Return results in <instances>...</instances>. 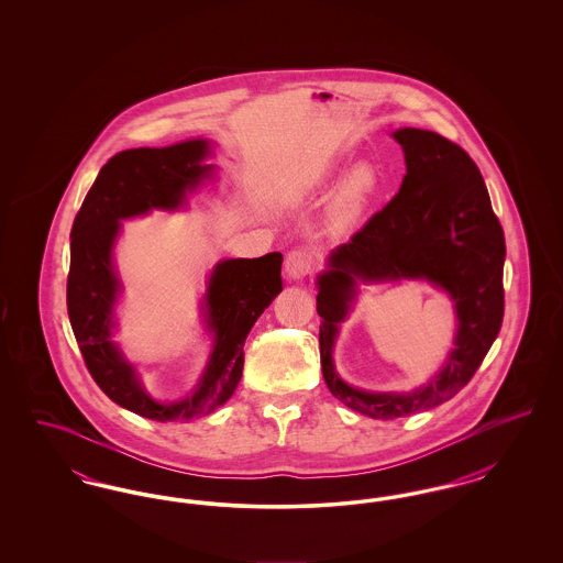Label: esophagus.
Wrapping results in <instances>:
<instances>
[{
	"label": "esophagus",
	"instance_id": "34e87169",
	"mask_svg": "<svg viewBox=\"0 0 563 563\" xmlns=\"http://www.w3.org/2000/svg\"><path fill=\"white\" fill-rule=\"evenodd\" d=\"M312 269H314V257L303 249H294L285 260V272L294 280L306 278L308 274H312Z\"/></svg>",
	"mask_w": 563,
	"mask_h": 563
}]
</instances>
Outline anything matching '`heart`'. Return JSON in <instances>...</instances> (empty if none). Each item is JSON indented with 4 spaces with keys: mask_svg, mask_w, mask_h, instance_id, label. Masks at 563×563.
<instances>
[{
    "mask_svg": "<svg viewBox=\"0 0 563 563\" xmlns=\"http://www.w3.org/2000/svg\"><path fill=\"white\" fill-rule=\"evenodd\" d=\"M333 175V170L329 173ZM377 189V173L372 164H358L350 170L346 179L338 189V196L333 200L331 223L335 230H346L354 225L361 214L365 213L369 200L374 198Z\"/></svg>",
    "mask_w": 563,
    "mask_h": 563,
    "instance_id": "1",
    "label": "heart"
}]
</instances>
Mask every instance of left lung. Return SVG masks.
<instances>
[{
    "mask_svg": "<svg viewBox=\"0 0 563 563\" xmlns=\"http://www.w3.org/2000/svg\"><path fill=\"white\" fill-rule=\"evenodd\" d=\"M407 175L399 194L331 251L317 278L322 377L335 399L375 420L402 418L452 399L479 369L505 317V232L473 158L441 134L401 129ZM429 279L455 301V350L430 384L409 396L367 394L334 372L332 344L355 280Z\"/></svg>",
    "mask_w": 563,
    "mask_h": 563,
    "instance_id": "left-lung-1",
    "label": "left lung"
}]
</instances>
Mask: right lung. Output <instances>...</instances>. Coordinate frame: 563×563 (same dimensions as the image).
<instances>
[{"mask_svg": "<svg viewBox=\"0 0 563 563\" xmlns=\"http://www.w3.org/2000/svg\"><path fill=\"white\" fill-rule=\"evenodd\" d=\"M207 156L205 139L115 154L86 194L71 228L67 312L84 363L111 401L158 422H189L213 413L234 395L244 365V340L283 291L280 253L225 260L214 266L202 303L205 321L214 335L213 352L198 386L181 401L152 399L133 365L111 342L113 306L122 287L111 260L120 221L152 209H179L186 191L211 177L213 164L202 162Z\"/></svg>", "mask_w": 563, "mask_h": 563, "instance_id": "obj_1", "label": "right lung"}]
</instances>
